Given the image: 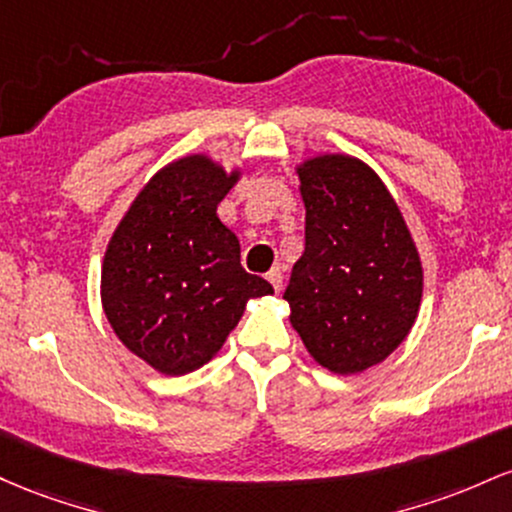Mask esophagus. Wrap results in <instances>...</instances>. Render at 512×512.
Masks as SVG:
<instances>
[{"mask_svg": "<svg viewBox=\"0 0 512 512\" xmlns=\"http://www.w3.org/2000/svg\"><path fill=\"white\" fill-rule=\"evenodd\" d=\"M266 278H268V283L273 285V290H275V292H280V290H283V271H280L278 266L271 268V273H268Z\"/></svg>", "mask_w": 512, "mask_h": 512, "instance_id": "esophagus-1", "label": "esophagus"}]
</instances>
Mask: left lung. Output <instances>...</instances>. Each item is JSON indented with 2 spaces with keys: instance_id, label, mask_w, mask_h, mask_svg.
Returning <instances> with one entry per match:
<instances>
[{
  "instance_id": "1",
  "label": "left lung",
  "mask_w": 512,
  "mask_h": 512,
  "mask_svg": "<svg viewBox=\"0 0 512 512\" xmlns=\"http://www.w3.org/2000/svg\"><path fill=\"white\" fill-rule=\"evenodd\" d=\"M304 254L285 300L314 360L336 375L382 363L409 336L423 297V266L399 205L380 176L348 154L297 166Z\"/></svg>"
}]
</instances>
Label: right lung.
<instances>
[{"label": "right lung", "mask_w": 512, "mask_h": 512, "mask_svg": "<svg viewBox=\"0 0 512 512\" xmlns=\"http://www.w3.org/2000/svg\"><path fill=\"white\" fill-rule=\"evenodd\" d=\"M208 154L159 169L132 200L106 246L101 304L123 346L162 375L210 363L246 302L273 295L246 273L239 239L217 205L239 181Z\"/></svg>", "instance_id": "1"}]
</instances>
